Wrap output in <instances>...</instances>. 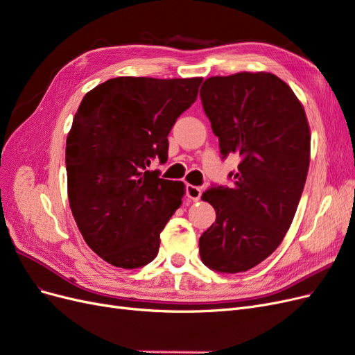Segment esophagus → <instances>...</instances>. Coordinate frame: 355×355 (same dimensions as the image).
Returning a JSON list of instances; mask_svg holds the SVG:
<instances>
[{"label":"esophagus","instance_id":"1","mask_svg":"<svg viewBox=\"0 0 355 355\" xmlns=\"http://www.w3.org/2000/svg\"><path fill=\"white\" fill-rule=\"evenodd\" d=\"M187 197L192 201H198L201 198V188L196 185H188L187 187Z\"/></svg>","mask_w":355,"mask_h":355}]
</instances>
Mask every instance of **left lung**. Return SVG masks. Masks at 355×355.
Masks as SVG:
<instances>
[{"mask_svg":"<svg viewBox=\"0 0 355 355\" xmlns=\"http://www.w3.org/2000/svg\"><path fill=\"white\" fill-rule=\"evenodd\" d=\"M200 98L222 158H241L228 176L232 188L211 187L201 197L216 222L200 237V256L213 271L244 272L280 245L295 218L309 167L306 115L270 72L207 78Z\"/></svg>","mask_w":355,"mask_h":355,"instance_id":"left-lung-1","label":"left lung"}]
</instances>
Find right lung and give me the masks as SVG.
Wrapping results in <instances>:
<instances>
[{"label": "right lung", "instance_id": "add662e5", "mask_svg": "<svg viewBox=\"0 0 355 355\" xmlns=\"http://www.w3.org/2000/svg\"><path fill=\"white\" fill-rule=\"evenodd\" d=\"M202 78L118 77L84 96L67 139L69 206L84 241L124 270L155 259L159 232L182 204V182L149 170L196 102Z\"/></svg>", "mask_w": 355, "mask_h": 355}]
</instances>
